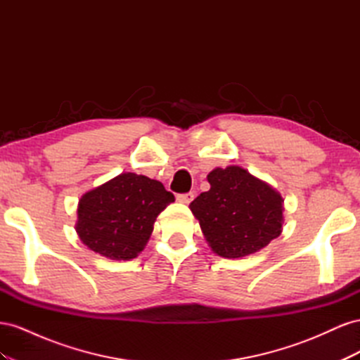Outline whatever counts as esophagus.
<instances>
[{
  "label": "esophagus",
  "mask_w": 360,
  "mask_h": 360,
  "mask_svg": "<svg viewBox=\"0 0 360 360\" xmlns=\"http://www.w3.org/2000/svg\"><path fill=\"white\" fill-rule=\"evenodd\" d=\"M193 200V193L188 192V193H179L177 195V201L183 202V204H189Z\"/></svg>",
  "instance_id": "34e87169"
}]
</instances>
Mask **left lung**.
<instances>
[{"mask_svg": "<svg viewBox=\"0 0 360 360\" xmlns=\"http://www.w3.org/2000/svg\"><path fill=\"white\" fill-rule=\"evenodd\" d=\"M207 180L210 191L198 195L189 209L214 254L242 258L281 234L284 200L270 184L237 165L214 168Z\"/></svg>", "mask_w": 360, "mask_h": 360, "instance_id": "8db88e82", "label": "left lung"}]
</instances>
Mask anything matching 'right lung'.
Returning <instances> with one entry per match:
<instances>
[{"label":"right lung","mask_w":360,"mask_h":360,"mask_svg":"<svg viewBox=\"0 0 360 360\" xmlns=\"http://www.w3.org/2000/svg\"><path fill=\"white\" fill-rule=\"evenodd\" d=\"M174 201L158 180L123 172L82 195L76 233L110 259H132L147 245L158 214Z\"/></svg>","instance_id":"add662e5"}]
</instances>
